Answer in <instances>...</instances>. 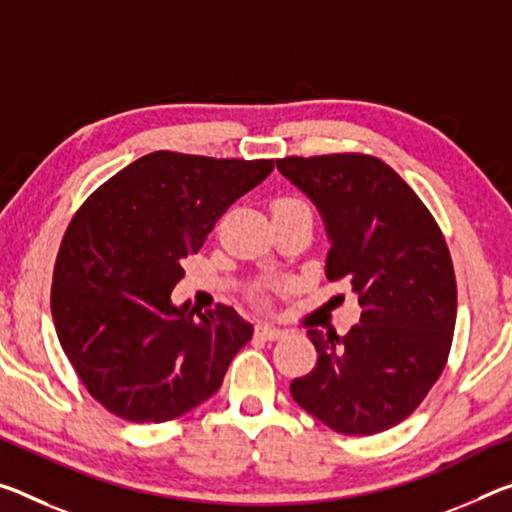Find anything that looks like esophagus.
<instances>
[{"mask_svg":"<svg viewBox=\"0 0 512 512\" xmlns=\"http://www.w3.org/2000/svg\"><path fill=\"white\" fill-rule=\"evenodd\" d=\"M255 337L266 339V342H273V339L285 337V330L275 328V326H271V323H259V326L255 328Z\"/></svg>","mask_w":512,"mask_h":512,"instance_id":"34e87169","label":"esophagus"}]
</instances>
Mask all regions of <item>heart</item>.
<instances>
[{"label":"heart","mask_w":512,"mask_h":512,"mask_svg":"<svg viewBox=\"0 0 512 512\" xmlns=\"http://www.w3.org/2000/svg\"><path fill=\"white\" fill-rule=\"evenodd\" d=\"M271 212L273 214H287V212H310V207H307L305 200H300L296 196H280L273 200L271 205Z\"/></svg>","instance_id":"1"}]
</instances>
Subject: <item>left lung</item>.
<instances>
[{
  "instance_id": "1",
  "label": "left lung",
  "mask_w": 512,
  "mask_h": 512,
  "mask_svg": "<svg viewBox=\"0 0 512 512\" xmlns=\"http://www.w3.org/2000/svg\"><path fill=\"white\" fill-rule=\"evenodd\" d=\"M326 221L330 282H351L362 316L344 337L307 330L314 369L291 380L300 408L342 435L401 424L449 360L458 289L440 225L403 177L362 152L278 159Z\"/></svg>"
}]
</instances>
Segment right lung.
I'll return each instance as SVG.
<instances>
[{
	"label": "right lung",
	"instance_id": "add662e5",
	"mask_svg": "<svg viewBox=\"0 0 512 512\" xmlns=\"http://www.w3.org/2000/svg\"><path fill=\"white\" fill-rule=\"evenodd\" d=\"M273 159H216L157 150L84 200L61 239L52 316L81 385L113 415L161 424L218 392L253 326L230 305L200 314L170 305L234 200L264 180Z\"/></svg>",
	"mask_w": 512,
	"mask_h": 512
}]
</instances>
